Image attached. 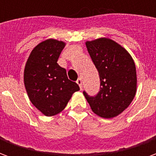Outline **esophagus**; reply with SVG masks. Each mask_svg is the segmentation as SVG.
Returning <instances> with one entry per match:
<instances>
[{"instance_id":"obj_1","label":"esophagus","mask_w":156,"mask_h":156,"mask_svg":"<svg viewBox=\"0 0 156 156\" xmlns=\"http://www.w3.org/2000/svg\"><path fill=\"white\" fill-rule=\"evenodd\" d=\"M76 83H77L78 84V86L80 87V89H82V88H83V82H82V78H78V80L76 81Z\"/></svg>"}]
</instances>
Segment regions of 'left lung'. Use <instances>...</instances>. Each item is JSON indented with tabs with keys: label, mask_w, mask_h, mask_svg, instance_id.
<instances>
[{
	"label": "left lung",
	"mask_w": 156,
	"mask_h": 156,
	"mask_svg": "<svg viewBox=\"0 0 156 156\" xmlns=\"http://www.w3.org/2000/svg\"><path fill=\"white\" fill-rule=\"evenodd\" d=\"M86 47L100 79L94 96L83 91L93 112L105 119L117 116L134 99L136 93V68L129 53L108 38L87 41Z\"/></svg>",
	"instance_id": "1"
}]
</instances>
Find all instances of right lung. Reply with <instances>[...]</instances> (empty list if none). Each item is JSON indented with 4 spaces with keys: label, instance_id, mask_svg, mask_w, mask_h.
Returning <instances> with one entry per match:
<instances>
[{
    "label": "right lung",
    "instance_id": "obj_1",
    "mask_svg": "<svg viewBox=\"0 0 156 156\" xmlns=\"http://www.w3.org/2000/svg\"><path fill=\"white\" fill-rule=\"evenodd\" d=\"M65 43L48 39L31 52L24 70L26 90L32 105L46 116L62 111L78 85L67 76L66 69L58 64Z\"/></svg>",
    "mask_w": 156,
    "mask_h": 156
}]
</instances>
